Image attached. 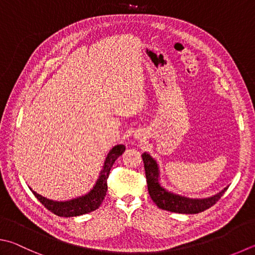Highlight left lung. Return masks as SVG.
<instances>
[{
  "label": "left lung",
  "instance_id": "left-lung-1",
  "mask_svg": "<svg viewBox=\"0 0 255 255\" xmlns=\"http://www.w3.org/2000/svg\"><path fill=\"white\" fill-rule=\"evenodd\" d=\"M141 157L145 167L148 192L151 200L161 210L180 214H196L214 205L228 189V187H225L216 195L206 198H189L168 192L159 183V167L157 161L148 152H143Z\"/></svg>",
  "mask_w": 255,
  "mask_h": 255
}]
</instances>
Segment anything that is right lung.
<instances>
[{
  "mask_svg": "<svg viewBox=\"0 0 255 255\" xmlns=\"http://www.w3.org/2000/svg\"><path fill=\"white\" fill-rule=\"evenodd\" d=\"M126 149L124 145H116L113 147L110 151L108 152L107 157L101 169L99 178L97 179L95 186L90 189V192L86 194V195L79 196L77 198H73L70 201L64 202H58L49 200L47 197H43L34 191L32 193L34 196L38 198L40 203H42L44 207H47L50 212L58 216H64V217H72V216H79L82 214H87L98 208L101 203H103L104 198L107 193V178L110 174V169H112L114 163L119 156L123 155V152Z\"/></svg>",
  "mask_w": 255,
  "mask_h": 255,
  "instance_id": "obj_1",
  "label": "right lung"
}]
</instances>
